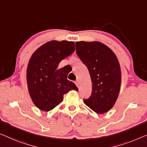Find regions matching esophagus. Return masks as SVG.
Here are the masks:
<instances>
[{
  "mask_svg": "<svg viewBox=\"0 0 147 147\" xmlns=\"http://www.w3.org/2000/svg\"><path fill=\"white\" fill-rule=\"evenodd\" d=\"M75 84H76V86H77L78 87H79V82H78V80H76L75 81Z\"/></svg>",
  "mask_w": 147,
  "mask_h": 147,
  "instance_id": "obj_1",
  "label": "esophagus"
}]
</instances>
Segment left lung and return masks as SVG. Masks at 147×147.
<instances>
[{
	"label": "left lung",
	"instance_id": "left-lung-1",
	"mask_svg": "<svg viewBox=\"0 0 147 147\" xmlns=\"http://www.w3.org/2000/svg\"><path fill=\"white\" fill-rule=\"evenodd\" d=\"M76 52L87 67L92 92L84 104L97 113L113 108L119 96L121 71L117 57L108 46L100 41H76Z\"/></svg>",
	"mask_w": 147,
	"mask_h": 147
}]
</instances>
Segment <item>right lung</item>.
I'll return each instance as SVG.
<instances>
[{
	"label": "right lung",
	"instance_id": "add662e5",
	"mask_svg": "<svg viewBox=\"0 0 147 147\" xmlns=\"http://www.w3.org/2000/svg\"><path fill=\"white\" fill-rule=\"evenodd\" d=\"M74 50V41L52 40L38 48L30 57L26 71L28 92L40 110H51L62 102L65 94L78 90L75 84L67 79L65 67L58 68Z\"/></svg>",
	"mask_w": 147,
	"mask_h": 147
}]
</instances>
